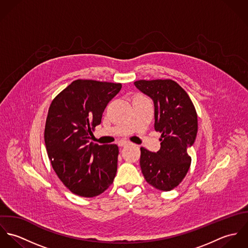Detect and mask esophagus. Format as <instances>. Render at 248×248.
I'll list each match as a JSON object with an SVG mask.
<instances>
[{"label": "esophagus", "instance_id": "34e87169", "mask_svg": "<svg viewBox=\"0 0 248 248\" xmlns=\"http://www.w3.org/2000/svg\"><path fill=\"white\" fill-rule=\"evenodd\" d=\"M118 146H120V147H124V146H126V145H128L129 144V141H127V140H120V141H118Z\"/></svg>", "mask_w": 248, "mask_h": 248}]
</instances>
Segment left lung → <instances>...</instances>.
Masks as SVG:
<instances>
[{
  "label": "left lung",
  "instance_id": "1",
  "mask_svg": "<svg viewBox=\"0 0 248 248\" xmlns=\"http://www.w3.org/2000/svg\"><path fill=\"white\" fill-rule=\"evenodd\" d=\"M135 86L153 100L155 130L161 133L159 151L153 153L140 148L142 174L155 188L170 191L190 168L188 150L198 133L196 108L187 93L173 80H140Z\"/></svg>",
  "mask_w": 248,
  "mask_h": 248
}]
</instances>
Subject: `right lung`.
<instances>
[{"label":"right lung","mask_w":248,"mask_h":248,"mask_svg":"<svg viewBox=\"0 0 248 248\" xmlns=\"http://www.w3.org/2000/svg\"><path fill=\"white\" fill-rule=\"evenodd\" d=\"M121 87L119 83L75 80L49 106L45 127L47 155L60 180L77 196L100 195L116 175L117 145L89 144V140Z\"/></svg>","instance_id":"obj_1"}]
</instances>
